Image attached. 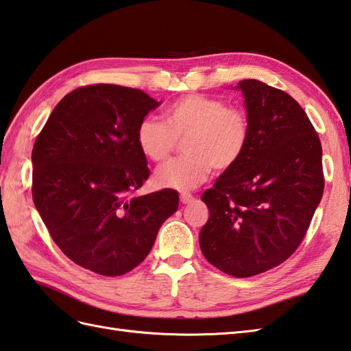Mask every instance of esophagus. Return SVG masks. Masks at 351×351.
I'll return each mask as SVG.
<instances>
[{
	"label": "esophagus",
	"instance_id": "esophagus-1",
	"mask_svg": "<svg viewBox=\"0 0 351 351\" xmlns=\"http://www.w3.org/2000/svg\"><path fill=\"white\" fill-rule=\"evenodd\" d=\"M193 200H195V197L189 195V193H182V195H181V202L182 204H191Z\"/></svg>",
	"mask_w": 351,
	"mask_h": 351
}]
</instances>
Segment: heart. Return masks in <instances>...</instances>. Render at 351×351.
Wrapping results in <instances>:
<instances>
[{
  "mask_svg": "<svg viewBox=\"0 0 351 351\" xmlns=\"http://www.w3.org/2000/svg\"><path fill=\"white\" fill-rule=\"evenodd\" d=\"M137 145L146 158L162 161L182 141L185 155L162 164L155 171V182L164 189L190 190L206 180L211 167L232 169L249 143V121L244 111L204 95H185L171 102L164 122L141 119Z\"/></svg>",
  "mask_w": 351,
  "mask_h": 351,
  "instance_id": "obj_1",
  "label": "heart"
}]
</instances>
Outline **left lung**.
I'll use <instances>...</instances> for the list:
<instances>
[{"instance_id": "obj_1", "label": "left lung", "mask_w": 351, "mask_h": 351, "mask_svg": "<svg viewBox=\"0 0 351 351\" xmlns=\"http://www.w3.org/2000/svg\"><path fill=\"white\" fill-rule=\"evenodd\" d=\"M249 143L202 200L210 219L200 229L204 256L235 278L282 264L299 247L319 200L322 143L304 110L285 92L243 80Z\"/></svg>"}]
</instances>
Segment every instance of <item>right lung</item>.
Wrapping results in <instances>:
<instances>
[{"instance_id": "add662e5", "label": "right lung", "mask_w": 351, "mask_h": 351, "mask_svg": "<svg viewBox=\"0 0 351 351\" xmlns=\"http://www.w3.org/2000/svg\"><path fill=\"white\" fill-rule=\"evenodd\" d=\"M160 104L138 88L80 87L57 104L36 138V210L60 250L87 270L131 271L178 210L175 190L134 196L149 178L137 126Z\"/></svg>"}]
</instances>
